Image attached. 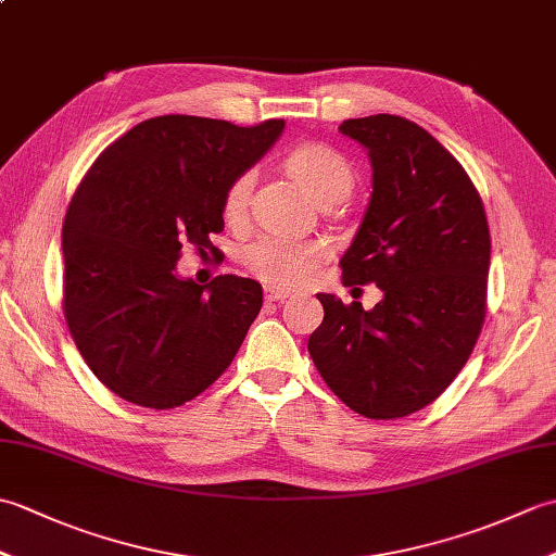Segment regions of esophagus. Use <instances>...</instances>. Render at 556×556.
<instances>
[{
  "mask_svg": "<svg viewBox=\"0 0 556 556\" xmlns=\"http://www.w3.org/2000/svg\"><path fill=\"white\" fill-rule=\"evenodd\" d=\"M289 296H291V291H287V289H279V287H267L265 289V299L267 301H285Z\"/></svg>",
  "mask_w": 556,
  "mask_h": 556,
  "instance_id": "esophagus-1",
  "label": "esophagus"
}]
</instances>
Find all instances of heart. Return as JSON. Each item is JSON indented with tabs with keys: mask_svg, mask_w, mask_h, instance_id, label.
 <instances>
[{
	"mask_svg": "<svg viewBox=\"0 0 556 556\" xmlns=\"http://www.w3.org/2000/svg\"><path fill=\"white\" fill-rule=\"evenodd\" d=\"M289 174L305 186L317 203L346 198L353 188V169L349 160L325 143H303L293 148L287 160ZM253 172H241L229 181L224 191L222 210L229 222H239L248 207L253 188ZM327 255L323 243L287 241L275 236H263L248 243L241 251V263L253 277L269 287L291 289L303 287L313 279L317 265Z\"/></svg>",
	"mask_w": 556,
	"mask_h": 556,
	"instance_id": "heart-1",
	"label": "heart"
}]
</instances>
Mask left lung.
I'll return each instance as SVG.
<instances>
[{
  "label": "left lung",
  "instance_id": "8db88e82",
  "mask_svg": "<svg viewBox=\"0 0 556 556\" xmlns=\"http://www.w3.org/2000/svg\"><path fill=\"white\" fill-rule=\"evenodd\" d=\"M372 164V193L341 255L346 287L377 285L372 311L317 293L325 320L308 339L317 372L365 418L425 408L454 382L485 323L490 229L456 157L404 116L346 119Z\"/></svg>",
  "mask_w": 556,
  "mask_h": 556
}]
</instances>
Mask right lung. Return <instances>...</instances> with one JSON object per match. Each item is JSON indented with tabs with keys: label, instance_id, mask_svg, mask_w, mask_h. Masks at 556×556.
Masks as SVG:
<instances>
[{
	"label": "right lung",
	"instance_id": "obj_1",
	"mask_svg": "<svg viewBox=\"0 0 556 556\" xmlns=\"http://www.w3.org/2000/svg\"><path fill=\"white\" fill-rule=\"evenodd\" d=\"M281 131L285 119L155 116L83 176L62 229L64 317L83 361L116 396L176 408L229 368L263 287L236 275L200 287L176 275V260L186 243L217 253L210 236L224 229V191Z\"/></svg>",
	"mask_w": 556,
	"mask_h": 556
}]
</instances>
